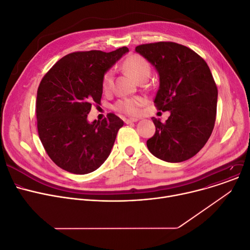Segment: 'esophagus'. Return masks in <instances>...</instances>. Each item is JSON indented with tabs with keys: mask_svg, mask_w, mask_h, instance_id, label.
<instances>
[{
	"mask_svg": "<svg viewBox=\"0 0 250 250\" xmlns=\"http://www.w3.org/2000/svg\"><path fill=\"white\" fill-rule=\"evenodd\" d=\"M139 119L137 118H129V119H124V122L126 124H129V123H133V122H137Z\"/></svg>",
	"mask_w": 250,
	"mask_h": 250,
	"instance_id": "34e87169",
	"label": "esophagus"
}]
</instances>
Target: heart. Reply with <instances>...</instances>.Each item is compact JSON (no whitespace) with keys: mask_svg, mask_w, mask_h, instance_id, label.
I'll list each match as a JSON object with an SVG mask.
<instances>
[{"mask_svg":"<svg viewBox=\"0 0 250 250\" xmlns=\"http://www.w3.org/2000/svg\"><path fill=\"white\" fill-rule=\"evenodd\" d=\"M123 69L133 77L136 81L147 79L150 75V64L140 54H130L123 62ZM113 69L107 70L102 79V89L105 93L111 91L113 86ZM146 100L142 97H130L123 98L117 101L114 105V109L125 115H137L139 114L141 107L145 104Z\"/></svg>","mask_w":250,"mask_h":250,"instance_id":"1","label":"heart"}]
</instances>
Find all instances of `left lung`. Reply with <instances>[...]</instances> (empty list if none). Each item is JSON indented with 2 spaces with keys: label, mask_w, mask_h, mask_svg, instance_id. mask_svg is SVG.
Instances as JSON below:
<instances>
[{
  "label": "left lung",
  "mask_w": 250,
  "mask_h": 250,
  "mask_svg": "<svg viewBox=\"0 0 250 250\" xmlns=\"http://www.w3.org/2000/svg\"><path fill=\"white\" fill-rule=\"evenodd\" d=\"M135 50L158 71L155 107L170 112L165 123L152 118L155 133L146 141L149 151L167 163L193 157L210 138L216 121L218 90L207 62L171 41L141 44Z\"/></svg>",
  "instance_id": "8db88e82"
}]
</instances>
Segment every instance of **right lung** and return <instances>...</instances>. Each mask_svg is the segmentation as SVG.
Listing matches in <instances>:
<instances>
[{
  "label": "right lung",
  "instance_id": "add662e5",
  "mask_svg": "<svg viewBox=\"0 0 250 250\" xmlns=\"http://www.w3.org/2000/svg\"><path fill=\"white\" fill-rule=\"evenodd\" d=\"M129 51H76L63 56L44 76L36 98L37 130L44 149L61 168L85 174L108 158L123 121L113 113L89 123L92 106L101 105L102 79Z\"/></svg>",
  "mask_w": 250,
  "mask_h": 250
}]
</instances>
